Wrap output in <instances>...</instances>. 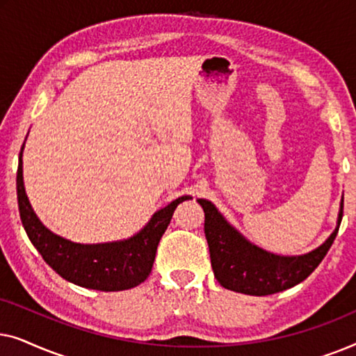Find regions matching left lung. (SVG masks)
I'll return each mask as SVG.
<instances>
[{
    "label": "left lung",
    "instance_id": "8db88e82",
    "mask_svg": "<svg viewBox=\"0 0 356 356\" xmlns=\"http://www.w3.org/2000/svg\"><path fill=\"white\" fill-rule=\"evenodd\" d=\"M204 209V232L211 251L216 279L228 290L245 295L264 296L298 285L321 264L332 246L343 217V202L339 213V225L324 245L305 256L282 257L259 250L248 243L235 228L227 223L212 202L197 201Z\"/></svg>",
    "mask_w": 356,
    "mask_h": 356
}]
</instances>
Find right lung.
<instances>
[{
    "instance_id": "obj_1",
    "label": "right lung",
    "mask_w": 356,
    "mask_h": 356,
    "mask_svg": "<svg viewBox=\"0 0 356 356\" xmlns=\"http://www.w3.org/2000/svg\"><path fill=\"white\" fill-rule=\"evenodd\" d=\"M17 204L22 225L32 245L43 259L63 279L86 289L100 291L128 290L147 279L152 270L155 252L179 202L191 199L178 197L154 213L150 222L129 240L104 245H79L47 230L33 213L22 181V152L19 154L16 177Z\"/></svg>"
}]
</instances>
